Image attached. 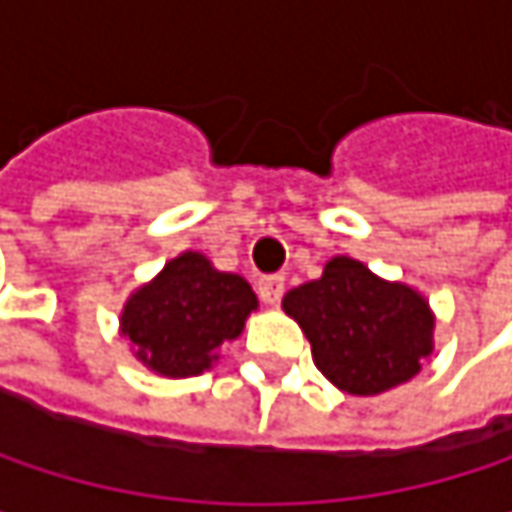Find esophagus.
Here are the masks:
<instances>
[{
	"label": "esophagus",
	"instance_id": "obj_1",
	"mask_svg": "<svg viewBox=\"0 0 512 512\" xmlns=\"http://www.w3.org/2000/svg\"><path fill=\"white\" fill-rule=\"evenodd\" d=\"M257 296L266 305H278V299L284 296V275H263L257 281Z\"/></svg>",
	"mask_w": 512,
	"mask_h": 512
}]
</instances>
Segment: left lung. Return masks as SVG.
I'll list each match as a JSON object with an SVG mask.
<instances>
[{
    "instance_id": "8db88e82",
    "label": "left lung",
    "mask_w": 512,
    "mask_h": 512,
    "mask_svg": "<svg viewBox=\"0 0 512 512\" xmlns=\"http://www.w3.org/2000/svg\"><path fill=\"white\" fill-rule=\"evenodd\" d=\"M317 367L347 394L370 397L409 382L433 350V314L412 287L376 278L353 257L284 296Z\"/></svg>"
}]
</instances>
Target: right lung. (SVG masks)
I'll return each mask as SVG.
<instances>
[{"label": "right lung", "mask_w": 512, "mask_h": 512, "mask_svg": "<svg viewBox=\"0 0 512 512\" xmlns=\"http://www.w3.org/2000/svg\"><path fill=\"white\" fill-rule=\"evenodd\" d=\"M257 296L249 281L219 272L195 252L174 257L124 308V335L136 356L165 376L204 373L216 350L243 332Z\"/></svg>", "instance_id": "add662e5"}]
</instances>
